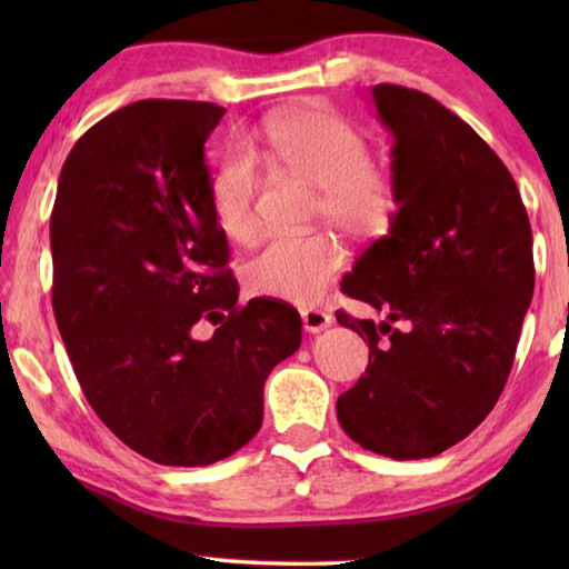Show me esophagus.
<instances>
[{
    "label": "esophagus",
    "mask_w": 569,
    "mask_h": 569,
    "mask_svg": "<svg viewBox=\"0 0 569 569\" xmlns=\"http://www.w3.org/2000/svg\"><path fill=\"white\" fill-rule=\"evenodd\" d=\"M302 316V326H306L308 333H318L323 331L326 326H331V313H326V310H318V308H302L300 310Z\"/></svg>",
    "instance_id": "1"
}]
</instances>
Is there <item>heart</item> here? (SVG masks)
<instances>
[{
    "instance_id": "obj_1",
    "label": "heart",
    "mask_w": 569,
    "mask_h": 569,
    "mask_svg": "<svg viewBox=\"0 0 569 569\" xmlns=\"http://www.w3.org/2000/svg\"><path fill=\"white\" fill-rule=\"evenodd\" d=\"M253 152L318 189L316 217L357 240H376L391 230L401 191L393 170L370 160L368 137L329 108H295L263 127ZM259 166L243 147L220 160L209 181V197L220 228L232 240L256 232ZM345 248L329 232L274 238L251 256L243 269L248 290L295 306L321 300L345 267Z\"/></svg>"
}]
</instances>
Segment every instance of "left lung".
<instances>
[{"label":"left lung","instance_id":"left-lung-1","mask_svg":"<svg viewBox=\"0 0 569 569\" xmlns=\"http://www.w3.org/2000/svg\"><path fill=\"white\" fill-rule=\"evenodd\" d=\"M372 98L401 207L341 279L388 318L337 310L370 347L337 417L365 450L411 461L456 446L500 399L533 298V236L510 170L469 123L401 84Z\"/></svg>","mask_w":569,"mask_h":569}]
</instances>
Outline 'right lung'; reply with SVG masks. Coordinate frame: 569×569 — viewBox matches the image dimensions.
<instances>
[{
    "label": "right lung",
    "mask_w": 569,
    "mask_h": 569,
    "mask_svg": "<svg viewBox=\"0 0 569 569\" xmlns=\"http://www.w3.org/2000/svg\"><path fill=\"white\" fill-rule=\"evenodd\" d=\"M222 116L201 100L119 108L77 139L51 212L53 316L84 399L162 466L243 448L269 372L300 347L292 306H238L204 162Z\"/></svg>",
    "instance_id": "add662e5"
}]
</instances>
